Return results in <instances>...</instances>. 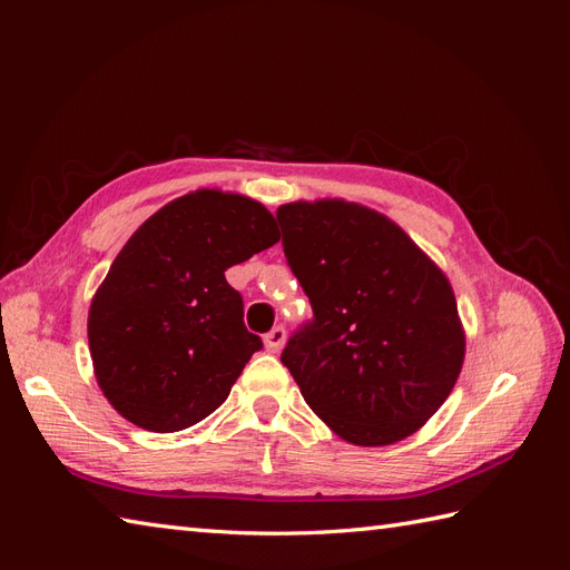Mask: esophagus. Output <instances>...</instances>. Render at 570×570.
I'll list each match as a JSON object with an SVG mask.
<instances>
[{"mask_svg":"<svg viewBox=\"0 0 570 570\" xmlns=\"http://www.w3.org/2000/svg\"><path fill=\"white\" fill-rule=\"evenodd\" d=\"M285 337H287V333H285V327H283V325H275L271 333H266V335H264V342H266V350L275 354V352H278V350L283 347V344H285Z\"/></svg>","mask_w":570,"mask_h":570,"instance_id":"obj_1","label":"esophagus"}]
</instances>
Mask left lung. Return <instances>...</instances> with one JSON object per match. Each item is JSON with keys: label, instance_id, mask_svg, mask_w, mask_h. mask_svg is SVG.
<instances>
[{"label": "left lung", "instance_id": "8db88e82", "mask_svg": "<svg viewBox=\"0 0 570 570\" xmlns=\"http://www.w3.org/2000/svg\"><path fill=\"white\" fill-rule=\"evenodd\" d=\"M275 218L287 266L314 308L281 354L306 404L352 444L416 433L463 364L450 281L396 223L366 206L295 202Z\"/></svg>", "mask_w": 570, "mask_h": 570}]
</instances>
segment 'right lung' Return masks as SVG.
Here are the masks:
<instances>
[{
    "label": "right lung",
    "instance_id": "add662e5",
    "mask_svg": "<svg viewBox=\"0 0 570 570\" xmlns=\"http://www.w3.org/2000/svg\"><path fill=\"white\" fill-rule=\"evenodd\" d=\"M278 239L264 204L218 189L166 204L132 233L88 316L97 383L120 416L176 433L228 400L264 342L226 271Z\"/></svg>",
    "mask_w": 570,
    "mask_h": 570
}]
</instances>
